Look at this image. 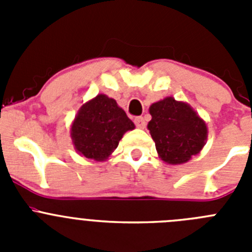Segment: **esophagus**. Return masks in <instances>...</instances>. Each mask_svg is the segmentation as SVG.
<instances>
[{
	"label": "esophagus",
	"mask_w": 252,
	"mask_h": 252,
	"mask_svg": "<svg viewBox=\"0 0 252 252\" xmlns=\"http://www.w3.org/2000/svg\"><path fill=\"white\" fill-rule=\"evenodd\" d=\"M133 122H135V125H136L137 127H140V128H144L146 125L145 120H144V117H141V116H139V117H135Z\"/></svg>",
	"instance_id": "esophagus-1"
}]
</instances>
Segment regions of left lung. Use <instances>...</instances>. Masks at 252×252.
<instances>
[{"label":"left lung","mask_w":252,"mask_h":252,"mask_svg":"<svg viewBox=\"0 0 252 252\" xmlns=\"http://www.w3.org/2000/svg\"><path fill=\"white\" fill-rule=\"evenodd\" d=\"M148 128L161 160L183 164L204 146L207 126L187 103L166 97L150 107Z\"/></svg>","instance_id":"1"}]
</instances>
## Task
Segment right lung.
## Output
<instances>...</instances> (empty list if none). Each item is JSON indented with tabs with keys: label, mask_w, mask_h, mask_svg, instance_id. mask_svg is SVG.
<instances>
[{
	"label": "right lung",
	"mask_w": 252,
	"mask_h": 252,
	"mask_svg": "<svg viewBox=\"0 0 252 252\" xmlns=\"http://www.w3.org/2000/svg\"><path fill=\"white\" fill-rule=\"evenodd\" d=\"M135 125L115 99L98 94L82 107L72 125L75 149L87 159L102 161L119 146L124 133Z\"/></svg>",
	"instance_id": "obj_1"
}]
</instances>
